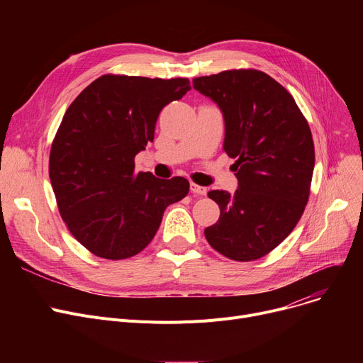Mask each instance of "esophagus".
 I'll return each instance as SVG.
<instances>
[{
    "label": "esophagus",
    "instance_id": "1",
    "mask_svg": "<svg viewBox=\"0 0 363 363\" xmlns=\"http://www.w3.org/2000/svg\"><path fill=\"white\" fill-rule=\"evenodd\" d=\"M189 189H191L193 194H199V196H206V193H207V188L206 186H200L197 184H191Z\"/></svg>",
    "mask_w": 363,
    "mask_h": 363
}]
</instances>
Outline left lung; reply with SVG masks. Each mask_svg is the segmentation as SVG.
Segmentation results:
<instances>
[{
	"label": "left lung",
	"instance_id": "obj_1",
	"mask_svg": "<svg viewBox=\"0 0 363 363\" xmlns=\"http://www.w3.org/2000/svg\"><path fill=\"white\" fill-rule=\"evenodd\" d=\"M193 86L225 121L223 150L235 159L234 194L213 189L219 220L204 230L216 252L250 262L287 238L308 204L315 166L312 132L293 95L269 74L233 69L200 76Z\"/></svg>",
	"mask_w": 363,
	"mask_h": 363
}]
</instances>
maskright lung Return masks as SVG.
<instances>
[{
    "label": "right lung",
    "mask_w": 363,
    "mask_h": 363,
    "mask_svg": "<svg viewBox=\"0 0 363 363\" xmlns=\"http://www.w3.org/2000/svg\"><path fill=\"white\" fill-rule=\"evenodd\" d=\"M191 89L186 78L103 74L66 110L50 151V179L72 235L92 255L121 260L155 238L166 207L189 182L135 172L162 108Z\"/></svg>",
    "instance_id": "1"
}]
</instances>
